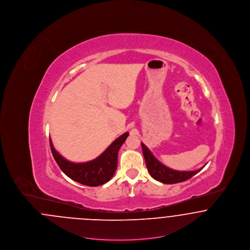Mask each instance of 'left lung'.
<instances>
[{
  "label": "left lung",
  "instance_id": "obj_1",
  "mask_svg": "<svg viewBox=\"0 0 250 250\" xmlns=\"http://www.w3.org/2000/svg\"><path fill=\"white\" fill-rule=\"evenodd\" d=\"M142 147H143V156L145 159L146 167L148 168V171L150 175L155 179L156 181H159L163 184H177L180 182L187 181L190 179L192 176L197 174L199 171L202 169H197V170H192V171H179V170H174L169 167L163 165L160 161H158L155 157V155L151 153V151L142 143Z\"/></svg>",
  "mask_w": 250,
  "mask_h": 250
}]
</instances>
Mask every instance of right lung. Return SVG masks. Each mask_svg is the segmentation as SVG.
I'll return each mask as SVG.
<instances>
[{
  "label": "right lung",
  "instance_id": "add662e5",
  "mask_svg": "<svg viewBox=\"0 0 250 250\" xmlns=\"http://www.w3.org/2000/svg\"><path fill=\"white\" fill-rule=\"evenodd\" d=\"M129 133L120 136L107 149L94 160L84 163H74L68 161L54 149L51 140L49 145L51 153L62 172L69 178L89 187L104 185L112 178L118 161V152L123 143L125 142Z\"/></svg>",
  "mask_w": 250,
  "mask_h": 250
}]
</instances>
